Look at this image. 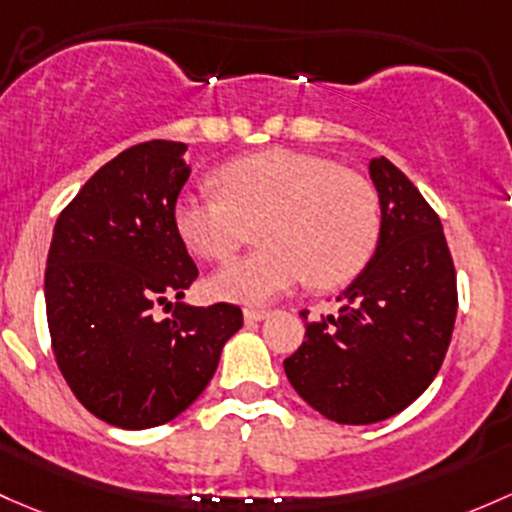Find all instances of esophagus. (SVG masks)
I'll use <instances>...</instances> for the list:
<instances>
[{
  "mask_svg": "<svg viewBox=\"0 0 512 512\" xmlns=\"http://www.w3.org/2000/svg\"><path fill=\"white\" fill-rule=\"evenodd\" d=\"M245 321L247 324H257V321H265L267 316H270V311H265V309H245Z\"/></svg>",
  "mask_w": 512,
  "mask_h": 512,
  "instance_id": "obj_1",
  "label": "esophagus"
}]
</instances>
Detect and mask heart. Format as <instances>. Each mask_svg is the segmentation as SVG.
I'll return each mask as SVG.
<instances>
[{
  "mask_svg": "<svg viewBox=\"0 0 512 512\" xmlns=\"http://www.w3.org/2000/svg\"><path fill=\"white\" fill-rule=\"evenodd\" d=\"M220 192L191 191L176 201L174 225L193 255L223 262L255 228L260 250L208 279L213 297L265 304L311 279L328 289L365 267L378 242L373 186L336 161L294 149H267L220 166Z\"/></svg>",
  "mask_w": 512,
  "mask_h": 512,
  "instance_id": "1",
  "label": "heart"
}]
</instances>
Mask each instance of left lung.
<instances>
[{
	"mask_svg": "<svg viewBox=\"0 0 512 512\" xmlns=\"http://www.w3.org/2000/svg\"><path fill=\"white\" fill-rule=\"evenodd\" d=\"M368 169L378 247L338 297V316L309 321L306 341L284 360L301 400L338 424L383 422L412 405L444 363L459 304L439 215L392 161Z\"/></svg>",
	"mask_w": 512,
	"mask_h": 512,
	"instance_id": "obj_1",
	"label": "left lung"
}]
</instances>
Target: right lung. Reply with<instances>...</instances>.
<instances>
[{"label": "right lung", "instance_id": "1", "mask_svg": "<svg viewBox=\"0 0 512 512\" xmlns=\"http://www.w3.org/2000/svg\"><path fill=\"white\" fill-rule=\"evenodd\" d=\"M184 142L134 144L95 171L63 208L46 262L53 353L80 405L120 429L171 422L206 390L225 341L240 331L233 304L179 301L198 277L174 225L188 181Z\"/></svg>", "mask_w": 512, "mask_h": 512}]
</instances>
